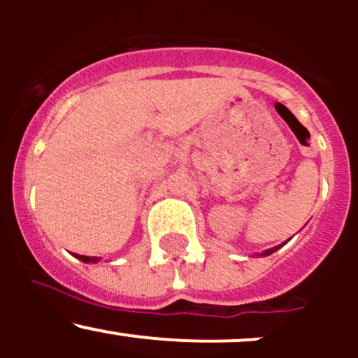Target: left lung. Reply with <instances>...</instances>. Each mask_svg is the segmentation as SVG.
Wrapping results in <instances>:
<instances>
[{
	"mask_svg": "<svg viewBox=\"0 0 358 358\" xmlns=\"http://www.w3.org/2000/svg\"><path fill=\"white\" fill-rule=\"evenodd\" d=\"M280 246H277V248H272V249H266V251L265 252H262V255L263 256H268V255H272V252H275L277 251V249H279Z\"/></svg>",
	"mask_w": 358,
	"mask_h": 358,
	"instance_id": "obj_1",
	"label": "left lung"
}]
</instances>
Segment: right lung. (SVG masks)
I'll use <instances>...</instances> for the list:
<instances>
[{"label": "right lung", "mask_w": 358, "mask_h": 358, "mask_svg": "<svg viewBox=\"0 0 358 358\" xmlns=\"http://www.w3.org/2000/svg\"><path fill=\"white\" fill-rule=\"evenodd\" d=\"M74 256L85 263H96V259H99L96 256H83V255H74Z\"/></svg>", "instance_id": "right-lung-1"}]
</instances>
